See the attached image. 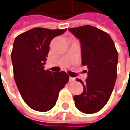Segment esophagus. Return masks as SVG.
<instances>
[{"mask_svg": "<svg viewBox=\"0 0 130 130\" xmlns=\"http://www.w3.org/2000/svg\"><path fill=\"white\" fill-rule=\"evenodd\" d=\"M69 80H70V82H73V81L75 80V77H70Z\"/></svg>", "mask_w": 130, "mask_h": 130, "instance_id": "34e87169", "label": "esophagus"}]
</instances>
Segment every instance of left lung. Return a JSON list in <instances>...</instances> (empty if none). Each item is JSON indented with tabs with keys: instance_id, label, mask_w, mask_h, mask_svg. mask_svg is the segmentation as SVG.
Listing matches in <instances>:
<instances>
[{
	"instance_id": "obj_1",
	"label": "left lung",
	"mask_w": 130,
	"mask_h": 130,
	"mask_svg": "<svg viewBox=\"0 0 130 130\" xmlns=\"http://www.w3.org/2000/svg\"><path fill=\"white\" fill-rule=\"evenodd\" d=\"M81 43L82 65L88 68L83 92L74 96L76 107L85 114L102 109L108 102L117 78L118 54L108 33L89 25L69 28Z\"/></svg>"
}]
</instances>
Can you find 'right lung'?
Instances as JSON below:
<instances>
[{
  "label": "right lung",
  "mask_w": 130,
  "mask_h": 130,
  "mask_svg": "<svg viewBox=\"0 0 130 130\" xmlns=\"http://www.w3.org/2000/svg\"><path fill=\"white\" fill-rule=\"evenodd\" d=\"M67 29L35 28L18 35L11 53L13 75L22 98L31 109L47 112L55 105L69 80L64 71L44 70L50 42Z\"/></svg>",
  "instance_id": "obj_1"
}]
</instances>
